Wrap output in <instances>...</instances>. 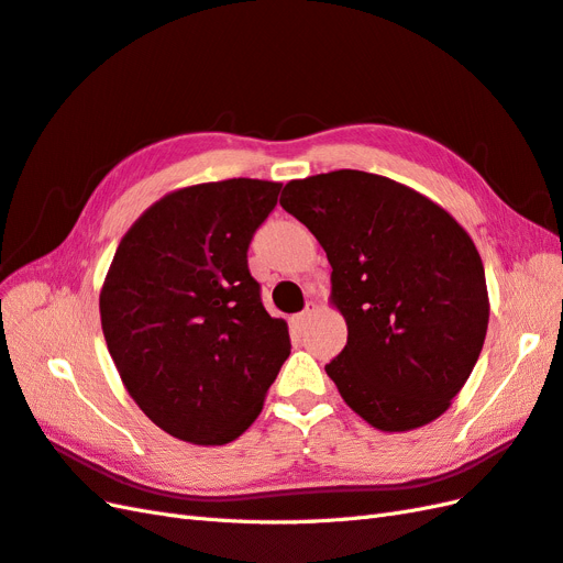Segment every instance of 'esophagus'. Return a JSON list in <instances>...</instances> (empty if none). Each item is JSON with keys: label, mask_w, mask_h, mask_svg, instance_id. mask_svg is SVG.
Returning <instances> with one entry per match:
<instances>
[{"label": "esophagus", "mask_w": 563, "mask_h": 563, "mask_svg": "<svg viewBox=\"0 0 563 563\" xmlns=\"http://www.w3.org/2000/svg\"><path fill=\"white\" fill-rule=\"evenodd\" d=\"M313 311H316V303H313V301H309V303H307V309H303L301 313H297V318H295V320H297V325H303V323H307V320L313 316Z\"/></svg>", "instance_id": "esophagus-1"}]
</instances>
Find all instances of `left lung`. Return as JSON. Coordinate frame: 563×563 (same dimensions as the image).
<instances>
[{
	"instance_id": "obj_1",
	"label": "left lung",
	"mask_w": 563,
	"mask_h": 563,
	"mask_svg": "<svg viewBox=\"0 0 563 563\" xmlns=\"http://www.w3.org/2000/svg\"><path fill=\"white\" fill-rule=\"evenodd\" d=\"M332 266L346 346L325 365L344 404L382 431L424 427L451 408L488 330L486 273L470 233L387 176L336 169L283 188Z\"/></svg>"
}]
</instances>
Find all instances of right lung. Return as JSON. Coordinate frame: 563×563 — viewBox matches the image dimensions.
I'll use <instances>...</instances> for the list:
<instances>
[{"instance_id": "right-lung-1", "label": "right lung", "mask_w": 563, "mask_h": 563, "mask_svg": "<svg viewBox=\"0 0 563 563\" xmlns=\"http://www.w3.org/2000/svg\"><path fill=\"white\" fill-rule=\"evenodd\" d=\"M283 184L227 179L167 192L120 240L101 328L151 422L196 445L235 441L290 356L250 276L247 247Z\"/></svg>"}]
</instances>
